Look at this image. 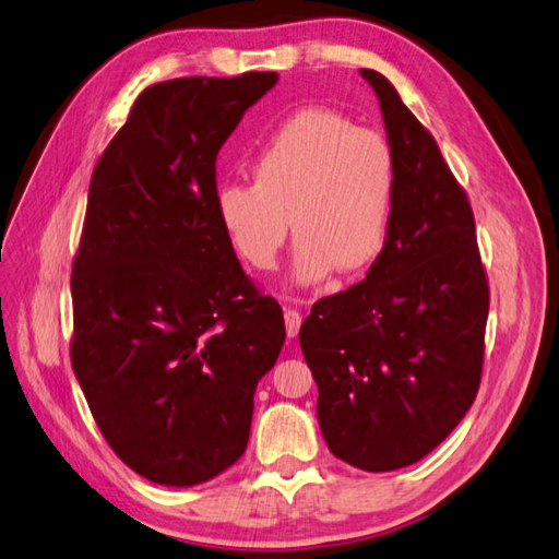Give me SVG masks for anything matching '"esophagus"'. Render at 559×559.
Segmentation results:
<instances>
[{"mask_svg":"<svg viewBox=\"0 0 559 559\" xmlns=\"http://www.w3.org/2000/svg\"><path fill=\"white\" fill-rule=\"evenodd\" d=\"M300 324H302V314L298 310H286L284 312V326H286V335L289 337H296L298 331H300Z\"/></svg>","mask_w":559,"mask_h":559,"instance_id":"1","label":"esophagus"}]
</instances>
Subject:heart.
Wrapping results in <instances>:
<instances>
[{"label":"heart","instance_id":"obj_1","mask_svg":"<svg viewBox=\"0 0 559 559\" xmlns=\"http://www.w3.org/2000/svg\"><path fill=\"white\" fill-rule=\"evenodd\" d=\"M253 183L216 189V214L253 267H275L294 228L292 282L361 273L382 253L396 202V158L376 130L329 109L284 121L251 160Z\"/></svg>","mask_w":559,"mask_h":559}]
</instances>
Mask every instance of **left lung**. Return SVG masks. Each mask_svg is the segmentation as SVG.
<instances>
[{
	"label": "left lung",
	"instance_id": "1",
	"mask_svg": "<svg viewBox=\"0 0 559 559\" xmlns=\"http://www.w3.org/2000/svg\"><path fill=\"white\" fill-rule=\"evenodd\" d=\"M361 76L396 158L392 228L364 282L314 302L300 349L329 450L382 473L427 456L476 401L489 289L471 205L441 148L380 72Z\"/></svg>",
	"mask_w": 559,
	"mask_h": 559
}]
</instances>
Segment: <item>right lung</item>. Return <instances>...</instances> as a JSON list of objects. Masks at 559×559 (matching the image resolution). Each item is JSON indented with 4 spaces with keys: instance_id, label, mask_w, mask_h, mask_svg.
I'll return each instance as SVG.
<instances>
[{
    "instance_id": "1",
    "label": "right lung",
    "mask_w": 559,
    "mask_h": 559,
    "mask_svg": "<svg viewBox=\"0 0 559 559\" xmlns=\"http://www.w3.org/2000/svg\"><path fill=\"white\" fill-rule=\"evenodd\" d=\"M275 72L148 86L99 158L72 270V368L99 431L151 483L240 460L284 345L216 214V156Z\"/></svg>"
}]
</instances>
